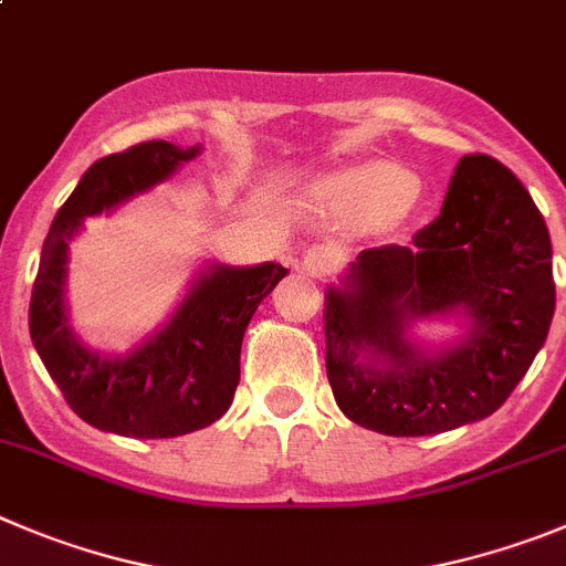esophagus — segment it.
I'll list each match as a JSON object with an SVG mask.
<instances>
[{
    "label": "esophagus",
    "mask_w": 566,
    "mask_h": 566,
    "mask_svg": "<svg viewBox=\"0 0 566 566\" xmlns=\"http://www.w3.org/2000/svg\"><path fill=\"white\" fill-rule=\"evenodd\" d=\"M342 255L336 252L334 247H325V243H317V247H311L308 252L303 255V269L314 277H325V274H334L339 269Z\"/></svg>",
    "instance_id": "1"
}]
</instances>
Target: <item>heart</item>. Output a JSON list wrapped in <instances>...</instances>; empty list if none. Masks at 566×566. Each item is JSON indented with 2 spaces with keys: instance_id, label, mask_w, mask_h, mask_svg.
Returning <instances> with one entry per match:
<instances>
[{
  "instance_id": "obj_1",
  "label": "heart",
  "mask_w": 566,
  "mask_h": 566,
  "mask_svg": "<svg viewBox=\"0 0 566 566\" xmlns=\"http://www.w3.org/2000/svg\"><path fill=\"white\" fill-rule=\"evenodd\" d=\"M314 193L334 216L376 221L392 216L412 199L415 179L396 165L373 163L331 176Z\"/></svg>"
}]
</instances>
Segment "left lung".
I'll return each instance as SVG.
<instances>
[{
    "label": "left lung",
    "mask_w": 566,
    "mask_h": 566,
    "mask_svg": "<svg viewBox=\"0 0 566 566\" xmlns=\"http://www.w3.org/2000/svg\"><path fill=\"white\" fill-rule=\"evenodd\" d=\"M556 311L553 243L516 176L485 154L454 168L440 216L409 247L365 249L325 292V367L342 412L392 438L483 421L542 350ZM427 318L464 334L427 346Z\"/></svg>",
    "instance_id": "1"
}]
</instances>
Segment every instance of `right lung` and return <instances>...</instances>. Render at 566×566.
<instances>
[{"mask_svg": "<svg viewBox=\"0 0 566 566\" xmlns=\"http://www.w3.org/2000/svg\"><path fill=\"white\" fill-rule=\"evenodd\" d=\"M201 154L165 139L112 154L81 176L44 238L30 297V339L77 418L123 438H179L216 423L241 378V342L263 297L289 269L210 261L176 311L126 354H101L72 331L70 243L83 221L126 205Z\"/></svg>", "mask_w": 566, "mask_h": 566, "instance_id": "1", "label": "right lung"}]
</instances>
